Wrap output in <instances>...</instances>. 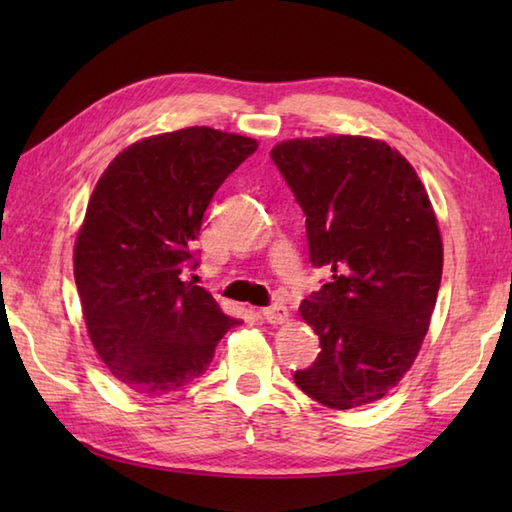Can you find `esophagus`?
<instances>
[{"label":"esophagus","instance_id":"obj_1","mask_svg":"<svg viewBox=\"0 0 512 512\" xmlns=\"http://www.w3.org/2000/svg\"><path fill=\"white\" fill-rule=\"evenodd\" d=\"M262 317L268 323L279 325V323H284L288 319V308L284 306V303H273V306H268V308L262 310Z\"/></svg>","mask_w":512,"mask_h":512}]
</instances>
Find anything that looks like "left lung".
I'll return each instance as SVG.
<instances>
[{"mask_svg": "<svg viewBox=\"0 0 512 512\" xmlns=\"http://www.w3.org/2000/svg\"><path fill=\"white\" fill-rule=\"evenodd\" d=\"M270 158L306 215L312 266L330 270L299 308L321 352L295 383L330 409L363 407L398 385L429 330L442 279L436 213L383 140L297 138Z\"/></svg>", "mask_w": 512, "mask_h": 512, "instance_id": "left-lung-1", "label": "left lung"}]
</instances>
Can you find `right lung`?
Listing matches in <instances>:
<instances>
[{"label": "right lung", "mask_w": 512, "mask_h": 512, "mask_svg": "<svg viewBox=\"0 0 512 512\" xmlns=\"http://www.w3.org/2000/svg\"><path fill=\"white\" fill-rule=\"evenodd\" d=\"M257 140L187 127L138 140L96 182L74 244V281L94 350L123 387L171 394L202 376L239 325L202 286L193 242L215 191Z\"/></svg>", "instance_id": "add662e5"}]
</instances>
